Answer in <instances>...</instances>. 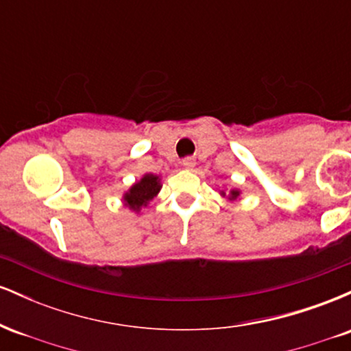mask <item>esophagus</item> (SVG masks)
<instances>
[{
	"label": "esophagus",
	"instance_id": "1",
	"mask_svg": "<svg viewBox=\"0 0 351 351\" xmlns=\"http://www.w3.org/2000/svg\"><path fill=\"white\" fill-rule=\"evenodd\" d=\"M195 165H196L195 158H191V156H188V158L183 160V167L188 168V170H191V168H195Z\"/></svg>",
	"mask_w": 351,
	"mask_h": 351
}]
</instances>
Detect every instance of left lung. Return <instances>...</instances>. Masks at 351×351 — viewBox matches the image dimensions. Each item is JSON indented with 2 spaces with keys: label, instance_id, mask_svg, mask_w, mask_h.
Returning <instances> with one entry per match:
<instances>
[{
  "label": "left lung",
  "instance_id": "8db88e82",
  "mask_svg": "<svg viewBox=\"0 0 351 351\" xmlns=\"http://www.w3.org/2000/svg\"><path fill=\"white\" fill-rule=\"evenodd\" d=\"M223 195H226V193L223 191ZM237 196H239V191H237V189H232V191H231V195H229V199H236Z\"/></svg>",
  "mask_w": 351,
  "mask_h": 351
}]
</instances>
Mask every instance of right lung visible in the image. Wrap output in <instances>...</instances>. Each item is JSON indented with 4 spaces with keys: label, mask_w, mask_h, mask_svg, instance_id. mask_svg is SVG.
<instances>
[{
    "label": "right lung",
    "mask_w": 351,
    "mask_h": 351,
    "mask_svg": "<svg viewBox=\"0 0 351 351\" xmlns=\"http://www.w3.org/2000/svg\"><path fill=\"white\" fill-rule=\"evenodd\" d=\"M160 188H162V184H160L158 176L148 173L138 183H135L134 186L125 193V206L134 209V211H140V208L147 206L148 201H152L158 195Z\"/></svg>",
    "instance_id": "right-lung-1"
}]
</instances>
